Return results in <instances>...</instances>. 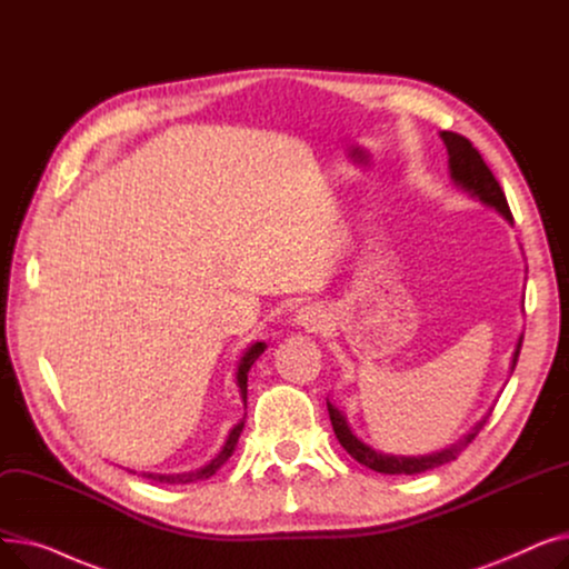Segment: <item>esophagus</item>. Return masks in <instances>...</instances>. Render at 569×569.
<instances>
[{
	"instance_id": "1",
	"label": "esophagus",
	"mask_w": 569,
	"mask_h": 569,
	"mask_svg": "<svg viewBox=\"0 0 569 569\" xmlns=\"http://www.w3.org/2000/svg\"><path fill=\"white\" fill-rule=\"evenodd\" d=\"M292 320L297 327H305V330H309V332H318L327 322V311L318 305H307L295 313Z\"/></svg>"
}]
</instances>
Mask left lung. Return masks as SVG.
<instances>
[{
  "instance_id": "obj_1",
  "label": "left lung",
  "mask_w": 569,
  "mask_h": 569,
  "mask_svg": "<svg viewBox=\"0 0 569 569\" xmlns=\"http://www.w3.org/2000/svg\"><path fill=\"white\" fill-rule=\"evenodd\" d=\"M440 138L447 147V168H450V179L452 184L461 191H466L470 198L480 200L482 204L496 209V212L512 226V212H510V204H507V198L500 189V184L496 182L493 172L489 170V166L485 163V159L480 157V152L472 147V142L459 133L452 131H440ZM521 341L523 335L517 341V348L512 352V362H510V376L517 367L519 360V350H521ZM327 410H330V420L335 427V433L339 438V442L343 445V450L360 461L362 466L376 470V472H385V475H415V472H425L431 468H438L442 463H450L455 461L466 447L475 440V436L480 433V429L487 425L491 410L482 417L480 422H475L470 427V431H466L459 440H455L452 445L442 447L438 452L431 455H417V457H403V455H385L376 447L367 445L360 436H357L348 422V417L341 408H337L330 399H327Z\"/></svg>"
}]
</instances>
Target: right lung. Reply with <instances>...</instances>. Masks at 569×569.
Returning <instances> with one entry per match:
<instances>
[{
    "label": "right lung",
    "mask_w": 569,
    "mask_h": 569,
    "mask_svg": "<svg viewBox=\"0 0 569 569\" xmlns=\"http://www.w3.org/2000/svg\"><path fill=\"white\" fill-rule=\"evenodd\" d=\"M264 348H267L264 341L251 343V346L244 350V355L239 357V362H237L234 385H237L239 399H242L244 408H247V380H249V371H251V367H253V362L258 360V357L264 352ZM242 429H244V417L230 429V433H228V438H226V442H223V447H221V452H219L212 461L204 463L202 468H198V470H191V472H172V475L142 472V477H147V480H152V482H166V485H189V482H198V480H209V477H212V475L232 457L234 447H237V440H239V433H242Z\"/></svg>",
    "instance_id": "right-lung-1"
}]
</instances>
